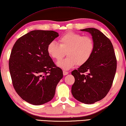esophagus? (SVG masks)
Segmentation results:
<instances>
[{
  "label": "esophagus",
  "mask_w": 126,
  "mask_h": 126,
  "mask_svg": "<svg viewBox=\"0 0 126 126\" xmlns=\"http://www.w3.org/2000/svg\"><path fill=\"white\" fill-rule=\"evenodd\" d=\"M68 74V72H67V71H63V76H66Z\"/></svg>",
  "instance_id": "esophagus-1"
}]
</instances>
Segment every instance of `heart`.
Wrapping results in <instances>:
<instances>
[{"label": "heart", "mask_w": 126, "mask_h": 126, "mask_svg": "<svg viewBox=\"0 0 126 126\" xmlns=\"http://www.w3.org/2000/svg\"><path fill=\"white\" fill-rule=\"evenodd\" d=\"M59 42L60 44L54 41L49 43L47 51L52 58L58 61L67 54V58L57 63L58 66L65 70L71 69L77 64L78 66L84 65L91 59L94 50L92 38L77 33H67L59 38Z\"/></svg>", "instance_id": "obj_1"}]
</instances>
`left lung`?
<instances>
[{
  "label": "left lung",
  "instance_id": "left-lung-1",
  "mask_svg": "<svg viewBox=\"0 0 126 126\" xmlns=\"http://www.w3.org/2000/svg\"><path fill=\"white\" fill-rule=\"evenodd\" d=\"M80 30L92 34L95 48L88 62L71 72L75 79L71 92L77 100L91 104L103 99L110 91L117 60L112 43L105 35L94 28Z\"/></svg>",
  "mask_w": 126,
  "mask_h": 126
}]
</instances>
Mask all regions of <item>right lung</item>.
I'll return each instance as SVG.
<instances>
[{
  "label": "right lung",
  "mask_w": 126,
  "mask_h": 126,
  "mask_svg": "<svg viewBox=\"0 0 126 126\" xmlns=\"http://www.w3.org/2000/svg\"><path fill=\"white\" fill-rule=\"evenodd\" d=\"M59 36L53 31L34 30L18 38L12 49L9 71L15 91L34 105L50 101L63 77L47 51L49 43Z\"/></svg>",
  "instance_id": "obj_1"
}]
</instances>
